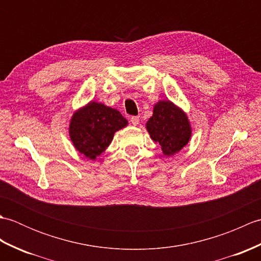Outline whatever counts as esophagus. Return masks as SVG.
<instances>
[{"instance_id": "1", "label": "esophagus", "mask_w": 261, "mask_h": 261, "mask_svg": "<svg viewBox=\"0 0 261 261\" xmlns=\"http://www.w3.org/2000/svg\"><path fill=\"white\" fill-rule=\"evenodd\" d=\"M130 121L134 125H138V124H139V122H140V118L138 115H134V116H131Z\"/></svg>"}]
</instances>
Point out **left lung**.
Wrapping results in <instances>:
<instances>
[{
  "mask_svg": "<svg viewBox=\"0 0 261 261\" xmlns=\"http://www.w3.org/2000/svg\"><path fill=\"white\" fill-rule=\"evenodd\" d=\"M147 130L167 156L179 151L191 138V125L186 114L170 101H160L147 122Z\"/></svg>",
  "mask_w": 261,
  "mask_h": 261,
  "instance_id": "1",
  "label": "left lung"
}]
</instances>
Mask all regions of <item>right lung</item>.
<instances>
[{"label": "right lung", "mask_w": 261, "mask_h": 261, "mask_svg": "<svg viewBox=\"0 0 261 261\" xmlns=\"http://www.w3.org/2000/svg\"><path fill=\"white\" fill-rule=\"evenodd\" d=\"M126 124L127 121L119 111L91 102L73 115L69 135L77 150L87 158L95 159L109 147L114 132Z\"/></svg>", "instance_id": "add662e5"}]
</instances>
